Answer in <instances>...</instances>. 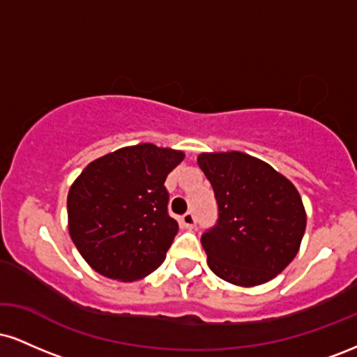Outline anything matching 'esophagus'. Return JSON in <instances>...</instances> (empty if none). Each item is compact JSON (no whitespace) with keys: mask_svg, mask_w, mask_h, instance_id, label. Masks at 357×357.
<instances>
[{"mask_svg":"<svg viewBox=\"0 0 357 357\" xmlns=\"http://www.w3.org/2000/svg\"><path fill=\"white\" fill-rule=\"evenodd\" d=\"M179 221H181V225H183L184 228H192V227H195V223H196L195 215H192L191 211L184 213V215L181 216V218H179Z\"/></svg>","mask_w":357,"mask_h":357,"instance_id":"34e87169","label":"esophagus"}]
</instances>
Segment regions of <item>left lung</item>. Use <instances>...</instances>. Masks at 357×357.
<instances>
[{"mask_svg": "<svg viewBox=\"0 0 357 357\" xmlns=\"http://www.w3.org/2000/svg\"><path fill=\"white\" fill-rule=\"evenodd\" d=\"M220 218L202 245L215 275L255 287L284 272L301 248L307 215L297 188L261 159L240 153L198 155Z\"/></svg>", "mask_w": 357, "mask_h": 357, "instance_id": "1", "label": "left lung"}]
</instances>
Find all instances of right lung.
<instances>
[{
    "mask_svg": "<svg viewBox=\"0 0 357 357\" xmlns=\"http://www.w3.org/2000/svg\"><path fill=\"white\" fill-rule=\"evenodd\" d=\"M183 159V151L151 142L127 146L90 162L72 183L68 233L97 273L134 282L165 261L179 228L167 213L165 181Z\"/></svg>",
    "mask_w": 357,
    "mask_h": 357,
    "instance_id": "right-lung-1",
    "label": "right lung"
}]
</instances>
